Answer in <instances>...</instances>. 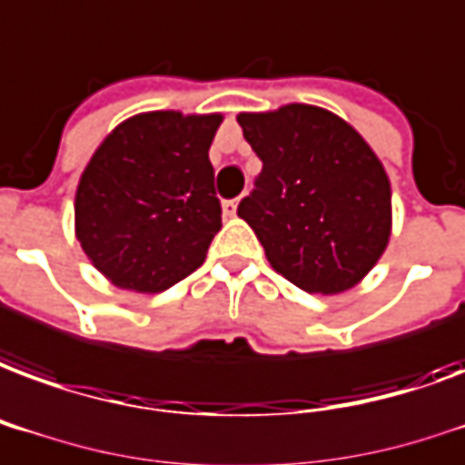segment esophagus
Returning <instances> with one entry per match:
<instances>
[{"instance_id": "34e87169", "label": "esophagus", "mask_w": 465, "mask_h": 465, "mask_svg": "<svg viewBox=\"0 0 465 465\" xmlns=\"http://www.w3.org/2000/svg\"><path fill=\"white\" fill-rule=\"evenodd\" d=\"M223 213H225V218H235L237 201H223Z\"/></svg>"}]
</instances>
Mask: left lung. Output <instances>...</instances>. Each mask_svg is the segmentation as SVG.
<instances>
[{"mask_svg":"<svg viewBox=\"0 0 465 465\" xmlns=\"http://www.w3.org/2000/svg\"><path fill=\"white\" fill-rule=\"evenodd\" d=\"M262 159L237 215L254 230L274 270L309 294H341L382 257L392 230V191L368 142L313 104L240 113Z\"/></svg>","mask_w":465,"mask_h":465,"instance_id":"left-lung-1","label":"left lung"}]
</instances>
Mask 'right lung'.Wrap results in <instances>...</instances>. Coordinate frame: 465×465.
I'll list each match as a JSON object with an SVG mask.
<instances>
[{"mask_svg": "<svg viewBox=\"0 0 465 465\" xmlns=\"http://www.w3.org/2000/svg\"><path fill=\"white\" fill-rule=\"evenodd\" d=\"M220 122L144 113L97 146L75 193V235L114 286L156 294L203 264L223 225L208 159Z\"/></svg>", "mask_w": 465, "mask_h": 465, "instance_id": "right-lung-1", "label": "right lung"}]
</instances>
